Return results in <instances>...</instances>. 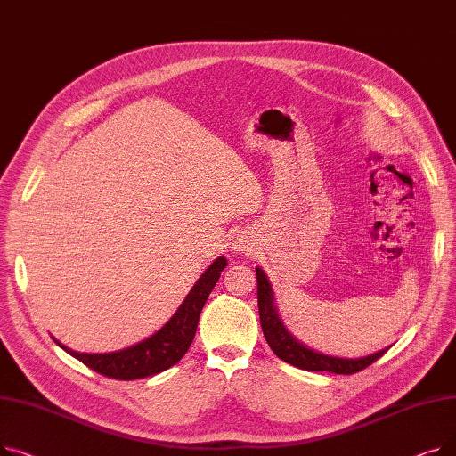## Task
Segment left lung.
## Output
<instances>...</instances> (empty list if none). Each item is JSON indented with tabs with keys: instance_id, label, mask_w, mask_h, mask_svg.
<instances>
[{
	"instance_id": "left-lung-1",
	"label": "left lung",
	"mask_w": 456,
	"mask_h": 456,
	"mask_svg": "<svg viewBox=\"0 0 456 456\" xmlns=\"http://www.w3.org/2000/svg\"><path fill=\"white\" fill-rule=\"evenodd\" d=\"M255 272H256V299H258L260 327H262V332H265V338L270 344L272 351L281 358V361L306 371H330L338 375H351L371 366L388 351L387 347L362 358H338V356H329V354L316 353L313 349L305 347L301 342H297L292 337L289 329L284 327L277 313L273 290L266 273L260 268H255Z\"/></svg>"
}]
</instances>
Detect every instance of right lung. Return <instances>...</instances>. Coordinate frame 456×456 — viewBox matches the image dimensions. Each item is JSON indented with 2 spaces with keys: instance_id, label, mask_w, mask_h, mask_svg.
<instances>
[{
  "instance_id": "add662e5",
  "label": "right lung",
  "mask_w": 456,
  "mask_h": 456,
  "mask_svg": "<svg viewBox=\"0 0 456 456\" xmlns=\"http://www.w3.org/2000/svg\"><path fill=\"white\" fill-rule=\"evenodd\" d=\"M225 266L227 260L224 256L216 258L198 279L194 289L190 290V294L177 308V313L170 318V322L160 330H157L153 337L133 347L114 353H77L68 349L59 340H55V344L71 356H76L77 361H81L90 370L110 379L134 380L157 375L177 364L188 351L191 340L196 337V329L205 301L212 292L214 284L218 282Z\"/></svg>"
}]
</instances>
